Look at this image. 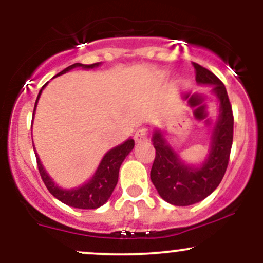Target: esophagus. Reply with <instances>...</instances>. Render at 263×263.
Returning <instances> with one entry per match:
<instances>
[{
	"label": "esophagus",
	"mask_w": 263,
	"mask_h": 263,
	"mask_svg": "<svg viewBox=\"0 0 263 263\" xmlns=\"http://www.w3.org/2000/svg\"><path fill=\"white\" fill-rule=\"evenodd\" d=\"M148 140V132L146 128H138L135 134V141L137 143H142V142H146Z\"/></svg>",
	"instance_id": "esophagus-1"
}]
</instances>
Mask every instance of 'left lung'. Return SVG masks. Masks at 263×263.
Returning a JSON list of instances; mask_svg holds the SVG:
<instances>
[{
	"label": "left lung",
	"mask_w": 263,
	"mask_h": 263,
	"mask_svg": "<svg viewBox=\"0 0 263 263\" xmlns=\"http://www.w3.org/2000/svg\"><path fill=\"white\" fill-rule=\"evenodd\" d=\"M198 84L211 85L220 102V115L214 125L208 158L200 167L185 164L165 141L161 131L153 132L156 158L151 170V180L167 203L188 206L199 203L214 192L222 180L230 158L234 115L228 91L221 80L204 66L193 63Z\"/></svg>",
	"instance_id": "8db88e82"
}]
</instances>
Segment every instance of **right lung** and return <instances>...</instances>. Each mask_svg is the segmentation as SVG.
<instances>
[{
    "label": "right lung",
    "instance_id": "right-lung-1",
    "mask_svg": "<svg viewBox=\"0 0 263 263\" xmlns=\"http://www.w3.org/2000/svg\"><path fill=\"white\" fill-rule=\"evenodd\" d=\"M100 65V63H95V64H80V63H75V64L68 66L64 70H62L58 73L55 77L65 74L66 71L71 70L74 68H83V69H92L95 66ZM54 77V78H55ZM47 85V84H45ZM44 85V86H45ZM43 86V87H44ZM42 87V90H43ZM42 90L38 93V98L35 100L34 104V111H33V116H34L35 107H37L39 96H41ZM135 146V141L132 138H128L127 141H125L120 146L114 147L112 149H110L106 155L104 156V158L101 159L100 164H99L98 170H96L95 174H93L91 179L89 182L83 184L81 186L74 189H62L53 182V179L48 176V173L42 165L41 159L35 153V158H37V164H38V171L41 174L42 180H43L47 189L49 190L50 194L53 197H55L58 200L62 201L69 206L78 208V209H96V208H100L101 205H104L108 200V198L112 194L115 186H116L117 180H119V171L121 167L123 159L128 156V153L131 152L132 148ZM34 148V147H33Z\"/></svg>",
    "mask_w": 263,
    "mask_h": 263
}]
</instances>
